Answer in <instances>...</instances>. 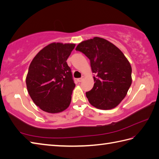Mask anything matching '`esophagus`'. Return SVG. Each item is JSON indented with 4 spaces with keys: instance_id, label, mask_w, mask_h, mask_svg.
<instances>
[{
    "instance_id": "esophagus-1",
    "label": "esophagus",
    "mask_w": 159,
    "mask_h": 159,
    "mask_svg": "<svg viewBox=\"0 0 159 159\" xmlns=\"http://www.w3.org/2000/svg\"><path fill=\"white\" fill-rule=\"evenodd\" d=\"M84 77H84V76H82V77H80V78H78V79L77 80V82H82V81L84 80Z\"/></svg>"
}]
</instances>
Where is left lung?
Here are the masks:
<instances>
[{"mask_svg": "<svg viewBox=\"0 0 159 159\" xmlns=\"http://www.w3.org/2000/svg\"><path fill=\"white\" fill-rule=\"evenodd\" d=\"M75 50L89 58L95 73L94 86L86 93L89 103L105 110L118 106L132 83L131 66L124 54L111 42L97 37L81 42Z\"/></svg>", "mask_w": 159, "mask_h": 159, "instance_id": "left-lung-1", "label": "left lung"}]
</instances>
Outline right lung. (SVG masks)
Listing matches in <instances>:
<instances>
[{
	"instance_id": "obj_1",
	"label": "right lung",
	"mask_w": 159,
	"mask_h": 159,
	"mask_svg": "<svg viewBox=\"0 0 159 159\" xmlns=\"http://www.w3.org/2000/svg\"><path fill=\"white\" fill-rule=\"evenodd\" d=\"M73 43H52L39 52L29 66L26 83L37 106L51 114L65 110L75 86L66 60Z\"/></svg>"
}]
</instances>
